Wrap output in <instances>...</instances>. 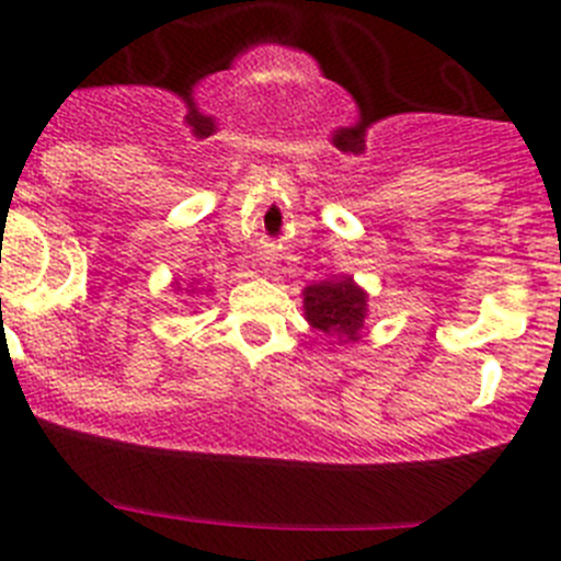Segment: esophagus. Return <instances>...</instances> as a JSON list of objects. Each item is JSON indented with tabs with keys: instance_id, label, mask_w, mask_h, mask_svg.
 Returning <instances> with one entry per match:
<instances>
[{
	"instance_id": "1",
	"label": "esophagus",
	"mask_w": 561,
	"mask_h": 561,
	"mask_svg": "<svg viewBox=\"0 0 561 561\" xmlns=\"http://www.w3.org/2000/svg\"><path fill=\"white\" fill-rule=\"evenodd\" d=\"M275 261H277V257L272 255V252H264V257H261V264H264V270H272V266H277Z\"/></svg>"
}]
</instances>
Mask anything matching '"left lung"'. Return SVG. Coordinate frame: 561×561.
<instances>
[{
  "mask_svg": "<svg viewBox=\"0 0 561 561\" xmlns=\"http://www.w3.org/2000/svg\"><path fill=\"white\" fill-rule=\"evenodd\" d=\"M304 314L311 329L340 342H356L368 320V291L354 277H334L309 284L304 291Z\"/></svg>",
  "mask_w": 561,
  "mask_h": 561,
  "instance_id": "left-lung-1",
  "label": "left lung"
}]
</instances>
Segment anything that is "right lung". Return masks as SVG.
<instances>
[{"mask_svg":"<svg viewBox=\"0 0 561 561\" xmlns=\"http://www.w3.org/2000/svg\"><path fill=\"white\" fill-rule=\"evenodd\" d=\"M173 289H176V291H185V295H202V291H205V289H202V286H199V280H191V284H187L185 289H182V284H176V280H173ZM207 291H210V289H207Z\"/></svg>","mask_w":561,"mask_h":561,"instance_id":"add662e5","label":"right lung"}]
</instances>
